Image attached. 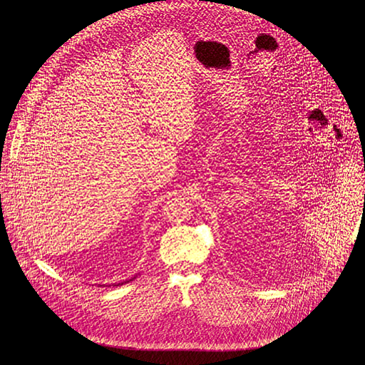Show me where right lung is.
<instances>
[{
	"mask_svg": "<svg viewBox=\"0 0 365 365\" xmlns=\"http://www.w3.org/2000/svg\"><path fill=\"white\" fill-rule=\"evenodd\" d=\"M120 284H123V283H118V284H117V286H120Z\"/></svg>",
	"mask_w": 365,
	"mask_h": 365,
	"instance_id": "add662e5",
	"label": "right lung"
}]
</instances>
